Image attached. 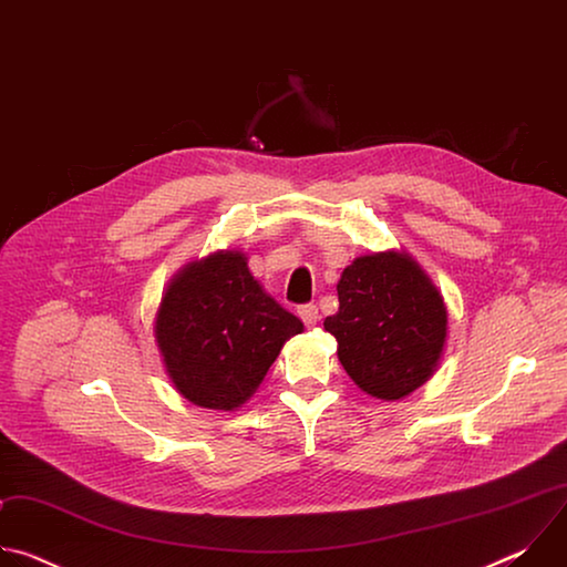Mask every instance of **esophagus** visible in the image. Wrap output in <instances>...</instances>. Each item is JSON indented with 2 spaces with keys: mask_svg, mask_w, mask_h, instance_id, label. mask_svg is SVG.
<instances>
[{
  "mask_svg": "<svg viewBox=\"0 0 567 567\" xmlns=\"http://www.w3.org/2000/svg\"><path fill=\"white\" fill-rule=\"evenodd\" d=\"M298 316L302 318V322H305L307 328H313L316 322H318V307H316V305H311V302L300 305V307H298Z\"/></svg>",
  "mask_w": 567,
  "mask_h": 567,
  "instance_id": "obj_1",
  "label": "esophagus"
}]
</instances>
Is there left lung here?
<instances>
[{
  "label": "left lung",
  "instance_id": "obj_1",
  "mask_svg": "<svg viewBox=\"0 0 567 567\" xmlns=\"http://www.w3.org/2000/svg\"><path fill=\"white\" fill-rule=\"evenodd\" d=\"M326 330L339 361L368 394L394 401L424 385L444 352L449 313L424 269L403 251L357 258L337 285Z\"/></svg>",
  "mask_w": 567,
  "mask_h": 567
}]
</instances>
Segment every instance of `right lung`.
Wrapping results in <instances>:
<instances>
[{"label": "right lung", "mask_w": 567, "mask_h": 567, "mask_svg": "<svg viewBox=\"0 0 567 567\" xmlns=\"http://www.w3.org/2000/svg\"><path fill=\"white\" fill-rule=\"evenodd\" d=\"M300 332V318L262 289L241 251L186 265L154 318V339L177 392L213 411L239 409Z\"/></svg>", "instance_id": "add662e5"}]
</instances>
